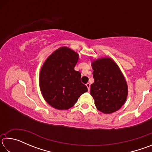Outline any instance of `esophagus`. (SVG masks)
Masks as SVG:
<instances>
[{"label":"esophagus","mask_w":152,"mask_h":152,"mask_svg":"<svg viewBox=\"0 0 152 152\" xmlns=\"http://www.w3.org/2000/svg\"><path fill=\"white\" fill-rule=\"evenodd\" d=\"M86 86H87V88H88V91H90V89H91V84L90 83H87L86 84Z\"/></svg>","instance_id":"34e87169"}]
</instances>
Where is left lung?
<instances>
[{
    "label": "left lung",
    "mask_w": 152,
    "mask_h": 152,
    "mask_svg": "<svg viewBox=\"0 0 152 152\" xmlns=\"http://www.w3.org/2000/svg\"><path fill=\"white\" fill-rule=\"evenodd\" d=\"M94 82L91 94L97 109L104 113H114L125 103L128 90L124 76L112 59L104 58L92 61Z\"/></svg>",
    "instance_id": "1"
}]
</instances>
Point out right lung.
Instances as JSON below:
<instances>
[{
	"label": "right lung",
	"instance_id": "obj_1",
	"mask_svg": "<svg viewBox=\"0 0 152 152\" xmlns=\"http://www.w3.org/2000/svg\"><path fill=\"white\" fill-rule=\"evenodd\" d=\"M78 60V53L61 47L49 56L41 69V91L45 101L55 109H70L88 91L80 81V72L74 70Z\"/></svg>",
	"mask_w": 152,
	"mask_h": 152
}]
</instances>
